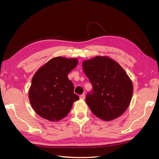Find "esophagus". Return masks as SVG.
<instances>
[{
	"instance_id": "esophagus-1",
	"label": "esophagus",
	"mask_w": 159,
	"mask_h": 159,
	"mask_svg": "<svg viewBox=\"0 0 159 159\" xmlns=\"http://www.w3.org/2000/svg\"><path fill=\"white\" fill-rule=\"evenodd\" d=\"M80 99H81V100H84L85 98V94L81 95L80 96Z\"/></svg>"
}]
</instances>
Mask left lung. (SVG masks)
<instances>
[{"label": "left lung", "instance_id": "obj_1", "mask_svg": "<svg viewBox=\"0 0 159 159\" xmlns=\"http://www.w3.org/2000/svg\"><path fill=\"white\" fill-rule=\"evenodd\" d=\"M82 68L93 86L85 98L92 113L106 121L121 116L129 106L133 93L126 71L106 56L84 60Z\"/></svg>", "mask_w": 159, "mask_h": 159}]
</instances>
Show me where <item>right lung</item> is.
Segmentation results:
<instances>
[{"label":"right lung","mask_w":159,"mask_h":159,"mask_svg":"<svg viewBox=\"0 0 159 159\" xmlns=\"http://www.w3.org/2000/svg\"><path fill=\"white\" fill-rule=\"evenodd\" d=\"M78 64L77 58L57 56L51 59L34 75L28 91L34 111L45 119L57 121L64 118L79 99L68 75Z\"/></svg>","instance_id":"add662e5"}]
</instances>
